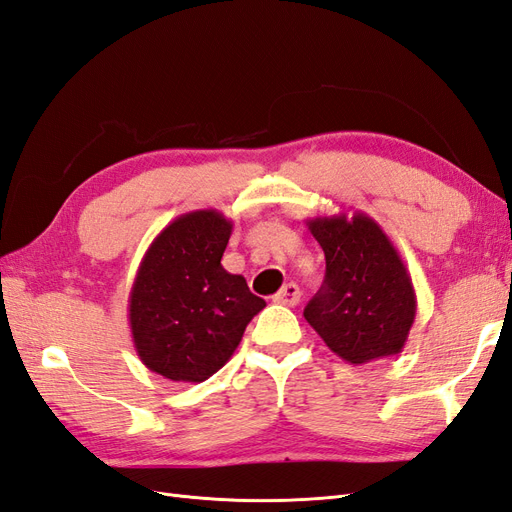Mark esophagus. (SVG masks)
I'll list each match as a JSON object with an SVG mask.
<instances>
[{"mask_svg": "<svg viewBox=\"0 0 512 512\" xmlns=\"http://www.w3.org/2000/svg\"><path fill=\"white\" fill-rule=\"evenodd\" d=\"M299 301H301V290L294 282L284 284V288L275 294V303H280V305L294 307Z\"/></svg>", "mask_w": 512, "mask_h": 512, "instance_id": "34e87169", "label": "esophagus"}]
</instances>
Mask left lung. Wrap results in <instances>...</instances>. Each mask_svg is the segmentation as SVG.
I'll use <instances>...</instances> for the list:
<instances>
[{
    "label": "left lung",
    "mask_w": 512,
    "mask_h": 512,
    "mask_svg": "<svg viewBox=\"0 0 512 512\" xmlns=\"http://www.w3.org/2000/svg\"><path fill=\"white\" fill-rule=\"evenodd\" d=\"M307 228L320 243L327 273L305 307V320L350 365L399 354L416 316L412 277L376 220L354 211L318 215Z\"/></svg>",
    "instance_id": "obj_1"
}]
</instances>
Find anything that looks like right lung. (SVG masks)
Returning <instances> with one entry per match:
<instances>
[{
	"mask_svg": "<svg viewBox=\"0 0 512 512\" xmlns=\"http://www.w3.org/2000/svg\"><path fill=\"white\" fill-rule=\"evenodd\" d=\"M232 222L220 211L179 215L145 252L128 318L141 361L173 382H205L237 350L267 303L222 267Z\"/></svg>",
	"mask_w": 512,
	"mask_h": 512,
	"instance_id": "obj_1",
	"label": "right lung"
}]
</instances>
